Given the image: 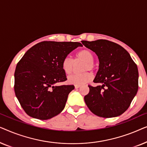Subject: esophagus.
<instances>
[{"label":"esophagus","mask_w":147,"mask_h":147,"mask_svg":"<svg viewBox=\"0 0 147 147\" xmlns=\"http://www.w3.org/2000/svg\"><path fill=\"white\" fill-rule=\"evenodd\" d=\"M80 87V85H75L76 89H78V88H79Z\"/></svg>","instance_id":"esophagus-1"}]
</instances>
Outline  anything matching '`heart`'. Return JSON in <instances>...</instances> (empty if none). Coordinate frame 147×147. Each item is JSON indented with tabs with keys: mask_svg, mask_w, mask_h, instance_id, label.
Masks as SVG:
<instances>
[{
	"mask_svg": "<svg viewBox=\"0 0 147 147\" xmlns=\"http://www.w3.org/2000/svg\"><path fill=\"white\" fill-rule=\"evenodd\" d=\"M94 61V56L93 53L90 49H84L76 53L74 60L69 57H64L61 61V67L65 74L69 75L75 69V62L76 63L84 62L82 65V71H86L88 70L94 71L96 69V65ZM92 80V75L90 72L72 74L67 78V81L69 84H76V85H82V84H86L91 81Z\"/></svg>",
	"mask_w": 147,
	"mask_h": 147,
	"instance_id": "heart-1",
	"label": "heart"
}]
</instances>
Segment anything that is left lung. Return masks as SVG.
<instances>
[{
    "instance_id": "1",
    "label": "left lung",
    "mask_w": 147,
    "mask_h": 147,
    "mask_svg": "<svg viewBox=\"0 0 147 147\" xmlns=\"http://www.w3.org/2000/svg\"><path fill=\"white\" fill-rule=\"evenodd\" d=\"M95 52L99 59V69L84 100L90 111L103 118L121 115L129 107L138 88L136 64L121 46L105 39L82 41Z\"/></svg>"
}]
</instances>
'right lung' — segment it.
Here are the masks:
<instances>
[{"label":"right lung","instance_id":"add662e5","mask_svg":"<svg viewBox=\"0 0 147 147\" xmlns=\"http://www.w3.org/2000/svg\"><path fill=\"white\" fill-rule=\"evenodd\" d=\"M79 46L82 45L78 42L42 41L30 48L18 62L14 89L29 116L48 120L63 110L74 86L55 84L67 80L61 61Z\"/></svg>","mask_w":147,"mask_h":147}]
</instances>
